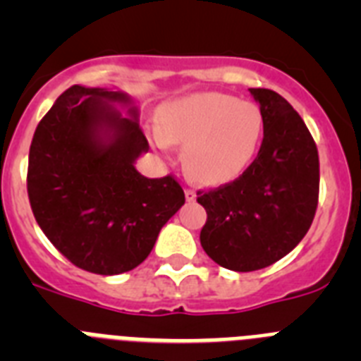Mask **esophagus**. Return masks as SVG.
<instances>
[{"mask_svg": "<svg viewBox=\"0 0 361 361\" xmlns=\"http://www.w3.org/2000/svg\"><path fill=\"white\" fill-rule=\"evenodd\" d=\"M184 195H186L188 202H193V200L197 199V193L193 190H186V191H184Z\"/></svg>", "mask_w": 361, "mask_h": 361, "instance_id": "obj_1", "label": "esophagus"}]
</instances>
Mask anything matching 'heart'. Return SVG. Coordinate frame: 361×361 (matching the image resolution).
Listing matches in <instances>:
<instances>
[{
	"label": "heart",
	"mask_w": 361,
	"mask_h": 361,
	"mask_svg": "<svg viewBox=\"0 0 361 361\" xmlns=\"http://www.w3.org/2000/svg\"><path fill=\"white\" fill-rule=\"evenodd\" d=\"M264 137V116L250 101L219 92L171 99L159 110L152 141L161 149L183 148L184 168L202 184L216 186L240 177Z\"/></svg>",
	"instance_id": "b5f03b06"
}]
</instances>
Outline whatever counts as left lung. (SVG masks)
<instances>
[{"label":"left lung","instance_id":"1","mask_svg":"<svg viewBox=\"0 0 361 361\" xmlns=\"http://www.w3.org/2000/svg\"><path fill=\"white\" fill-rule=\"evenodd\" d=\"M264 116L258 155L233 183L202 193L208 220L200 244L226 269L257 271L291 253L314 219L320 186L317 145L276 92L250 88Z\"/></svg>","mask_w":361,"mask_h":361}]
</instances>
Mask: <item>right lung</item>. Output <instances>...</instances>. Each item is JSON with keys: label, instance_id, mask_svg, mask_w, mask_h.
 <instances>
[{"label": "right lung", "instance_id": "1", "mask_svg": "<svg viewBox=\"0 0 361 361\" xmlns=\"http://www.w3.org/2000/svg\"><path fill=\"white\" fill-rule=\"evenodd\" d=\"M148 149L139 106L110 88L73 85L37 124L28 153L32 212L47 238L81 269L132 271L183 208L184 191L173 177L137 171Z\"/></svg>", "mask_w": 361, "mask_h": 361}]
</instances>
